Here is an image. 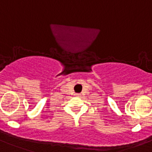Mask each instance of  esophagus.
I'll list each match as a JSON object with an SVG mask.
<instances>
[{
    "instance_id": "1",
    "label": "esophagus",
    "mask_w": 152,
    "mask_h": 152,
    "mask_svg": "<svg viewBox=\"0 0 152 152\" xmlns=\"http://www.w3.org/2000/svg\"><path fill=\"white\" fill-rule=\"evenodd\" d=\"M76 96H79V95H80V94H76Z\"/></svg>"
}]
</instances>
